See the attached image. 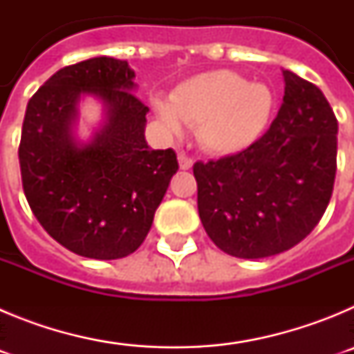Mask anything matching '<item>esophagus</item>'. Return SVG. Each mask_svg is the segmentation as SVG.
<instances>
[{
    "label": "esophagus",
    "instance_id": "obj_1",
    "mask_svg": "<svg viewBox=\"0 0 354 354\" xmlns=\"http://www.w3.org/2000/svg\"><path fill=\"white\" fill-rule=\"evenodd\" d=\"M179 167L180 170H189L193 167V159L187 158L186 154H179Z\"/></svg>",
    "mask_w": 354,
    "mask_h": 354
}]
</instances>
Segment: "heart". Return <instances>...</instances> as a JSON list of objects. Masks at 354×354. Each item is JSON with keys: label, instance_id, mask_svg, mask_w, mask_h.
I'll use <instances>...</instances> for the list:
<instances>
[{"label": "heart", "instance_id": "b5f03b06", "mask_svg": "<svg viewBox=\"0 0 354 354\" xmlns=\"http://www.w3.org/2000/svg\"><path fill=\"white\" fill-rule=\"evenodd\" d=\"M273 104L270 86L246 83L232 71L202 72L177 84L170 101L152 99L168 133H183L184 122L196 126L200 145L220 156L237 154L257 142L270 124Z\"/></svg>", "mask_w": 354, "mask_h": 354}]
</instances>
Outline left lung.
Here are the masks:
<instances>
[{"instance_id":"8db88e82","label":"left lung","mask_w":354,"mask_h":354,"mask_svg":"<svg viewBox=\"0 0 354 354\" xmlns=\"http://www.w3.org/2000/svg\"><path fill=\"white\" fill-rule=\"evenodd\" d=\"M283 102L270 131L239 154L195 162L198 214L212 243L239 259L292 248L330 204L339 124L315 84L282 71Z\"/></svg>"}]
</instances>
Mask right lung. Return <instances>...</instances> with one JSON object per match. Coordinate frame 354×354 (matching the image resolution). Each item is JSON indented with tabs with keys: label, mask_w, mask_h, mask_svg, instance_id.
<instances>
[{
	"label": "right lung",
	"mask_w": 354,
	"mask_h": 354,
	"mask_svg": "<svg viewBox=\"0 0 354 354\" xmlns=\"http://www.w3.org/2000/svg\"><path fill=\"white\" fill-rule=\"evenodd\" d=\"M126 60L97 56L60 68L30 99L19 145L24 195L44 230L81 257L136 252L179 170L171 149L147 145L149 108ZM93 96L103 120L77 138L79 104Z\"/></svg>",
	"instance_id": "add662e5"
}]
</instances>
